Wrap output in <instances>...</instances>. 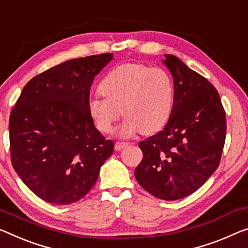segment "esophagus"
Here are the masks:
<instances>
[{"label": "esophagus", "mask_w": 248, "mask_h": 248, "mask_svg": "<svg viewBox=\"0 0 248 248\" xmlns=\"http://www.w3.org/2000/svg\"><path fill=\"white\" fill-rule=\"evenodd\" d=\"M129 143L128 142H124V141H117L116 145H114V149H116L117 151H119L123 149V148H124L125 146H128Z\"/></svg>", "instance_id": "34e87169"}]
</instances>
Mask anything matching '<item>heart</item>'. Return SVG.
Here are the masks:
<instances>
[{
	"instance_id": "heart-1",
	"label": "heart",
	"mask_w": 248,
	"mask_h": 248,
	"mask_svg": "<svg viewBox=\"0 0 248 248\" xmlns=\"http://www.w3.org/2000/svg\"><path fill=\"white\" fill-rule=\"evenodd\" d=\"M100 92L88 101L89 113L101 132L109 134L123 110L125 119L120 128L123 136L142 131L153 135L166 127L170 119L175 86L164 69L140 63H124L103 78Z\"/></svg>"
}]
</instances>
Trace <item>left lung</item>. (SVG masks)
I'll list each match as a JSON object with an SVG mask.
<instances>
[{
    "label": "left lung",
    "instance_id": "obj_1",
    "mask_svg": "<svg viewBox=\"0 0 248 248\" xmlns=\"http://www.w3.org/2000/svg\"><path fill=\"white\" fill-rule=\"evenodd\" d=\"M173 78L175 102L168 124L139 142L143 157L135 177L164 201L193 194L218 167L226 138V117L218 92L182 60L165 54Z\"/></svg>",
    "mask_w": 248,
    "mask_h": 248
}]
</instances>
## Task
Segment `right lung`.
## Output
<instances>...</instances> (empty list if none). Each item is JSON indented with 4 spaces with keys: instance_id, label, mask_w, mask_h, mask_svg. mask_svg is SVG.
I'll return each mask as SVG.
<instances>
[{
    "instance_id": "1",
    "label": "right lung",
    "mask_w": 248,
    "mask_h": 248,
    "mask_svg": "<svg viewBox=\"0 0 248 248\" xmlns=\"http://www.w3.org/2000/svg\"><path fill=\"white\" fill-rule=\"evenodd\" d=\"M111 53L78 58L25 84L10 116L11 161L38 197L55 205L80 201L95 184L114 143L94 127L88 101Z\"/></svg>"
}]
</instances>
